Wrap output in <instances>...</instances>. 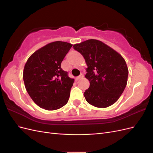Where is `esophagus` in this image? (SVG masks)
<instances>
[{"label":"esophagus","mask_w":153,"mask_h":153,"mask_svg":"<svg viewBox=\"0 0 153 153\" xmlns=\"http://www.w3.org/2000/svg\"><path fill=\"white\" fill-rule=\"evenodd\" d=\"M83 77H84V73H82L79 76H77V77L76 78V80H79L80 78H83Z\"/></svg>","instance_id":"1"}]
</instances>
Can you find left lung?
Segmentation results:
<instances>
[{
	"mask_svg": "<svg viewBox=\"0 0 153 153\" xmlns=\"http://www.w3.org/2000/svg\"><path fill=\"white\" fill-rule=\"evenodd\" d=\"M73 48L83 55L87 65L85 76L90 86L84 93L86 101L98 108L115 103L127 84L128 69L123 57L96 39L75 44Z\"/></svg>",
	"mask_w": 153,
	"mask_h": 153,
	"instance_id": "1",
	"label": "left lung"
}]
</instances>
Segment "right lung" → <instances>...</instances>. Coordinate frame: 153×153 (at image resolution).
Listing matches in <instances>:
<instances>
[{"label": "right lung", "instance_id": "add662e5", "mask_svg": "<svg viewBox=\"0 0 153 153\" xmlns=\"http://www.w3.org/2000/svg\"><path fill=\"white\" fill-rule=\"evenodd\" d=\"M73 45L55 41L32 53L25 64L23 78L26 90L39 107L54 110L68 101L74 79L61 68Z\"/></svg>", "mask_w": 153, "mask_h": 153}]
</instances>
